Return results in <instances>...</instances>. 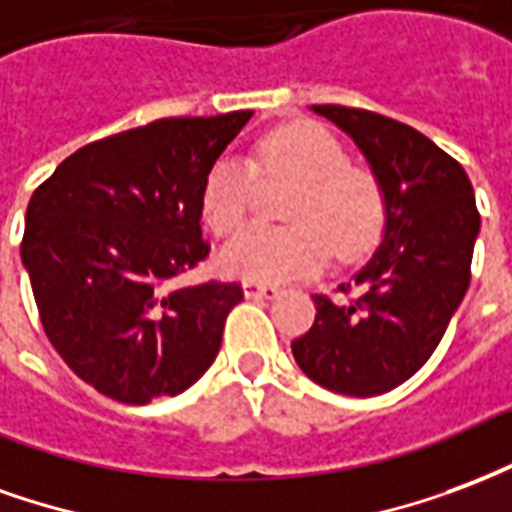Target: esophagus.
<instances>
[{"instance_id": "1", "label": "esophagus", "mask_w": 512, "mask_h": 512, "mask_svg": "<svg viewBox=\"0 0 512 512\" xmlns=\"http://www.w3.org/2000/svg\"><path fill=\"white\" fill-rule=\"evenodd\" d=\"M242 292H245V297H251V300H261V297H275V294H278V286L259 281H245L242 283Z\"/></svg>"}]
</instances>
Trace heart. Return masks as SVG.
<instances>
[{
    "label": "heart",
    "instance_id": "b5f03b06",
    "mask_svg": "<svg viewBox=\"0 0 512 512\" xmlns=\"http://www.w3.org/2000/svg\"><path fill=\"white\" fill-rule=\"evenodd\" d=\"M256 171L267 182L297 185L286 201L289 226H251L223 248L220 264L234 278L278 283L313 275L330 259L357 261L376 248L387 223V196L368 166L352 163L341 141L316 122L270 130L253 163L220 158L204 177L201 215L215 234H231L248 218Z\"/></svg>",
    "mask_w": 512,
    "mask_h": 512
}]
</instances>
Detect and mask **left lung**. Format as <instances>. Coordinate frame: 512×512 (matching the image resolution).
Here are the masks:
<instances>
[{
  "instance_id": "obj_1",
  "label": "left lung",
  "mask_w": 512,
  "mask_h": 512,
  "mask_svg": "<svg viewBox=\"0 0 512 512\" xmlns=\"http://www.w3.org/2000/svg\"><path fill=\"white\" fill-rule=\"evenodd\" d=\"M363 149L387 196L384 240L292 354L302 374L341 395H382L414 376L442 341L472 278L480 212L464 166L404 122L349 106H313Z\"/></svg>"
}]
</instances>
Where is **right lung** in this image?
I'll list each match as a JSON object with an SVG mask.
<instances>
[{
  "mask_svg": "<svg viewBox=\"0 0 512 512\" xmlns=\"http://www.w3.org/2000/svg\"><path fill=\"white\" fill-rule=\"evenodd\" d=\"M251 111L155 119L76 149L32 193L21 240L67 368L119 404L179 395L215 363L240 283L174 286L210 256L201 188Z\"/></svg>",
  "mask_w": 512,
  "mask_h": 512,
  "instance_id": "add662e5",
  "label": "right lung"
}]
</instances>
